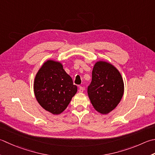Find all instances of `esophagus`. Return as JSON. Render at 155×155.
I'll return each mask as SVG.
<instances>
[{
	"label": "esophagus",
	"mask_w": 155,
	"mask_h": 155,
	"mask_svg": "<svg viewBox=\"0 0 155 155\" xmlns=\"http://www.w3.org/2000/svg\"><path fill=\"white\" fill-rule=\"evenodd\" d=\"M84 87L81 86V87H79V89H78V91H79V93H83L84 91Z\"/></svg>",
	"instance_id": "obj_1"
}]
</instances>
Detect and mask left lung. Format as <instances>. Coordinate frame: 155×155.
<instances>
[{
	"instance_id": "8db88e82",
	"label": "left lung",
	"mask_w": 155,
	"mask_h": 155,
	"mask_svg": "<svg viewBox=\"0 0 155 155\" xmlns=\"http://www.w3.org/2000/svg\"><path fill=\"white\" fill-rule=\"evenodd\" d=\"M124 92V83L119 71L111 63L99 60L92 71L88 95L96 111L107 114L119 104Z\"/></svg>"
}]
</instances>
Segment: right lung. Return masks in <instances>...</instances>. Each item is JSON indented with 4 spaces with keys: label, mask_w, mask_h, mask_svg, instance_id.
<instances>
[{
    "label": "right lung",
    "mask_w": 155,
    "mask_h": 155,
    "mask_svg": "<svg viewBox=\"0 0 155 155\" xmlns=\"http://www.w3.org/2000/svg\"><path fill=\"white\" fill-rule=\"evenodd\" d=\"M33 91L41 107L54 115H58L68 107L77 92V87L64 70L61 62L48 60L35 75Z\"/></svg>",
    "instance_id": "1"
}]
</instances>
